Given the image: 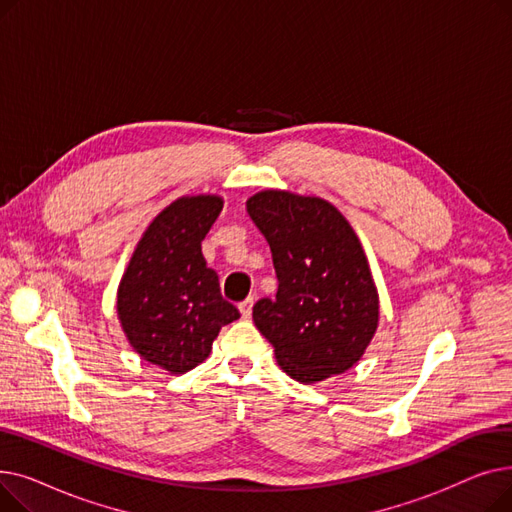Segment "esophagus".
Masks as SVG:
<instances>
[{"mask_svg": "<svg viewBox=\"0 0 512 512\" xmlns=\"http://www.w3.org/2000/svg\"><path fill=\"white\" fill-rule=\"evenodd\" d=\"M253 303H255V299L249 297V299H245V301H242V303L238 305V311H240L242 319H249V317H251V313H253Z\"/></svg>", "mask_w": 512, "mask_h": 512, "instance_id": "34e87169", "label": "esophagus"}]
</instances>
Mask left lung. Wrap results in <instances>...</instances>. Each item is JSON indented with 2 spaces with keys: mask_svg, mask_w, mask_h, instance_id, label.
Returning a JSON list of instances; mask_svg holds the SVG:
<instances>
[{
  "mask_svg": "<svg viewBox=\"0 0 512 512\" xmlns=\"http://www.w3.org/2000/svg\"><path fill=\"white\" fill-rule=\"evenodd\" d=\"M247 211L272 249L278 276L276 299L253 307L278 365L301 384L351 369L380 319L378 290L355 230L332 203L288 191H261Z\"/></svg>",
  "mask_w": 512,
  "mask_h": 512,
  "instance_id": "obj_1",
  "label": "left lung"
}]
</instances>
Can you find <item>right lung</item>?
I'll use <instances>...</instances> for the list:
<instances>
[{
	"label": "right lung",
	"mask_w": 512,
	"mask_h": 512,
	"mask_svg": "<svg viewBox=\"0 0 512 512\" xmlns=\"http://www.w3.org/2000/svg\"><path fill=\"white\" fill-rule=\"evenodd\" d=\"M222 207L215 195L170 203L145 230L118 286V319L130 346L170 373L203 363L220 330L240 317L201 253Z\"/></svg>",
	"instance_id": "obj_1"
}]
</instances>
